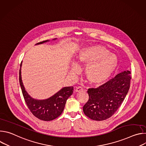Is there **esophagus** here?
Returning a JSON list of instances; mask_svg holds the SVG:
<instances>
[{
  "mask_svg": "<svg viewBox=\"0 0 146 146\" xmlns=\"http://www.w3.org/2000/svg\"><path fill=\"white\" fill-rule=\"evenodd\" d=\"M82 90H83V88H82L81 87H77V88H76L75 91H76V92H81V91H82Z\"/></svg>",
  "mask_w": 146,
  "mask_h": 146,
  "instance_id": "obj_1",
  "label": "esophagus"
}]
</instances>
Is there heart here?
Wrapping results in <instances>:
<instances>
[{
  "instance_id": "1",
  "label": "heart",
  "mask_w": 146,
  "mask_h": 146,
  "mask_svg": "<svg viewBox=\"0 0 146 146\" xmlns=\"http://www.w3.org/2000/svg\"><path fill=\"white\" fill-rule=\"evenodd\" d=\"M76 62L86 65L84 74L92 84L99 85L108 80L115 71L118 60L115 54L102 46H91L81 48L77 54ZM78 66L73 63L71 72H76Z\"/></svg>"
}]
</instances>
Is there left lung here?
Listing matches in <instances>:
<instances>
[{
	"label": "left lung",
	"mask_w": 146,
	"mask_h": 146,
	"mask_svg": "<svg viewBox=\"0 0 146 146\" xmlns=\"http://www.w3.org/2000/svg\"><path fill=\"white\" fill-rule=\"evenodd\" d=\"M131 79V72L127 70L97 88L88 89L89 99L83 106L86 115L95 121L105 120L112 116L127 95Z\"/></svg>",
	"instance_id": "8db88e82"
}]
</instances>
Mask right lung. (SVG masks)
Returning a JSON list of instances; mask_svg holds the SVG:
<instances>
[{"label": "right lung", "mask_w": 146, "mask_h": 146, "mask_svg": "<svg viewBox=\"0 0 146 146\" xmlns=\"http://www.w3.org/2000/svg\"><path fill=\"white\" fill-rule=\"evenodd\" d=\"M56 39V38L52 39V40ZM50 41L47 40L35 45L43 44ZM22 62L19 70V84L25 101L30 111L36 117L43 121H51L58 117L64 110L67 99L73 92V87H63L47 99L41 100L35 99L29 95L24 86L21 77Z\"/></svg>", "instance_id": "right-lung-1"}]
</instances>
